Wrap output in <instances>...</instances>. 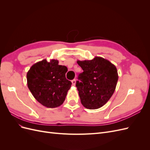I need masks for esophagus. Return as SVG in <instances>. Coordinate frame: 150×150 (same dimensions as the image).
I'll return each mask as SVG.
<instances>
[{
	"label": "esophagus",
	"mask_w": 150,
	"mask_h": 150,
	"mask_svg": "<svg viewBox=\"0 0 150 150\" xmlns=\"http://www.w3.org/2000/svg\"><path fill=\"white\" fill-rule=\"evenodd\" d=\"M72 85L73 86H75L76 85V79H73V80H72Z\"/></svg>",
	"instance_id": "34e87169"
}]
</instances>
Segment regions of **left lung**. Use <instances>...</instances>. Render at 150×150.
I'll use <instances>...</instances> for the list:
<instances>
[{
  "instance_id": "8db88e82",
  "label": "left lung",
  "mask_w": 150,
  "mask_h": 150,
  "mask_svg": "<svg viewBox=\"0 0 150 150\" xmlns=\"http://www.w3.org/2000/svg\"><path fill=\"white\" fill-rule=\"evenodd\" d=\"M83 72L79 75L76 87L81 104L89 110L104 106L114 93L118 80L116 66L101 57L78 61Z\"/></svg>"
}]
</instances>
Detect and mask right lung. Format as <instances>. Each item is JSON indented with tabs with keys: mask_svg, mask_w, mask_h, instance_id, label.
Here are the masks:
<instances>
[{
	"mask_svg": "<svg viewBox=\"0 0 150 150\" xmlns=\"http://www.w3.org/2000/svg\"><path fill=\"white\" fill-rule=\"evenodd\" d=\"M59 61L46 59L36 62L27 73L28 86L39 103L54 108L64 103L71 82L66 78L67 68L59 65Z\"/></svg>",
	"mask_w": 150,
	"mask_h": 150,
	"instance_id": "obj_1",
	"label": "right lung"
}]
</instances>
